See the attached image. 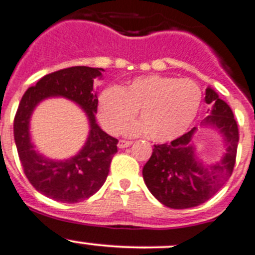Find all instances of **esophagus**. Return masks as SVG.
Masks as SVG:
<instances>
[{"label":"esophagus","instance_id":"obj_1","mask_svg":"<svg viewBox=\"0 0 255 255\" xmlns=\"http://www.w3.org/2000/svg\"><path fill=\"white\" fill-rule=\"evenodd\" d=\"M131 144H132L131 140H119L118 146L120 149H124V148H128V146H130Z\"/></svg>","mask_w":255,"mask_h":255}]
</instances>
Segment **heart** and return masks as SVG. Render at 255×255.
<instances>
[{"instance_id":"1","label":"heart","mask_w":255,"mask_h":255,"mask_svg":"<svg viewBox=\"0 0 255 255\" xmlns=\"http://www.w3.org/2000/svg\"><path fill=\"white\" fill-rule=\"evenodd\" d=\"M202 92L188 78L148 74L128 85L109 88L99 99V120L112 135L123 131L139 110L140 123L125 130L128 135L148 132L156 143L170 141L190 129L200 111Z\"/></svg>"}]
</instances>
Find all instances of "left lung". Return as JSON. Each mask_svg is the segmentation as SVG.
Here are the masks:
<instances>
[{
  "label": "left lung",
  "instance_id": "left-lung-1",
  "mask_svg": "<svg viewBox=\"0 0 255 255\" xmlns=\"http://www.w3.org/2000/svg\"><path fill=\"white\" fill-rule=\"evenodd\" d=\"M205 101L211 105V110L200 128L212 129L220 135L224 146L220 158L212 163L201 159L193 141L198 129L193 128L170 144L154 146L143 168L148 190L170 209H190L204 204L233 173L239 141L234 114L211 87L205 91Z\"/></svg>",
  "mask_w": 255,
  "mask_h": 255
}]
</instances>
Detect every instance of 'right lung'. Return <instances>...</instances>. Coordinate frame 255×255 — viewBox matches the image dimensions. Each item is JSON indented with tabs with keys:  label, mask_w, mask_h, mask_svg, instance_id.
I'll list each match as a JSON object with an SVG mask.
<instances>
[{
	"label": "right lung",
	"mask_w": 255,
	"mask_h": 255,
	"mask_svg": "<svg viewBox=\"0 0 255 255\" xmlns=\"http://www.w3.org/2000/svg\"><path fill=\"white\" fill-rule=\"evenodd\" d=\"M102 68L71 67L44 76L24 93L13 121V136L24 173L35 190L59 202L74 204L95 195L110 170L118 151V139L110 136L96 121V78H102ZM53 97L69 99L79 106L89 120L88 139L74 156L51 160L34 149L29 134V120L37 105Z\"/></svg>",
	"instance_id": "right-lung-1"
}]
</instances>
